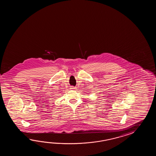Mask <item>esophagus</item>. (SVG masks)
Instances as JSON below:
<instances>
[{
    "label": "esophagus",
    "instance_id": "obj_1",
    "mask_svg": "<svg viewBox=\"0 0 156 156\" xmlns=\"http://www.w3.org/2000/svg\"><path fill=\"white\" fill-rule=\"evenodd\" d=\"M70 89L71 90H74L76 89V87H75V86H71V87H70Z\"/></svg>",
    "mask_w": 156,
    "mask_h": 156
}]
</instances>
